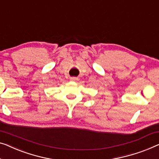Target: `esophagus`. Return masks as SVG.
Returning a JSON list of instances; mask_svg holds the SVG:
<instances>
[{
    "label": "esophagus",
    "instance_id": "34e87169",
    "mask_svg": "<svg viewBox=\"0 0 159 159\" xmlns=\"http://www.w3.org/2000/svg\"><path fill=\"white\" fill-rule=\"evenodd\" d=\"M70 80H71V81L75 82V81H77L78 78L77 77H70Z\"/></svg>",
    "mask_w": 159,
    "mask_h": 159
}]
</instances>
